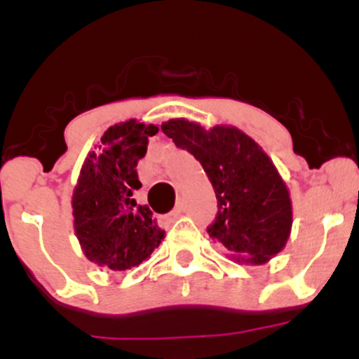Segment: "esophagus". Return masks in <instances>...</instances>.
<instances>
[{"label":"esophagus","instance_id":"34e87169","mask_svg":"<svg viewBox=\"0 0 359 359\" xmlns=\"http://www.w3.org/2000/svg\"><path fill=\"white\" fill-rule=\"evenodd\" d=\"M182 211H184V209H182V204L175 205V209H174V211H172V212H168L167 216H165V221H167V222H174L175 219H179V217L182 216Z\"/></svg>","mask_w":359,"mask_h":359}]
</instances>
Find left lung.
Listing matches in <instances>:
<instances>
[{"mask_svg": "<svg viewBox=\"0 0 359 359\" xmlns=\"http://www.w3.org/2000/svg\"><path fill=\"white\" fill-rule=\"evenodd\" d=\"M162 131L187 150L211 180L217 214L208 233L236 262L262 265L282 251L292 228L287 185L269 155L234 126L205 131L197 123L170 119Z\"/></svg>", "mask_w": 359, "mask_h": 359, "instance_id": "8db88e82", "label": "left lung"}]
</instances>
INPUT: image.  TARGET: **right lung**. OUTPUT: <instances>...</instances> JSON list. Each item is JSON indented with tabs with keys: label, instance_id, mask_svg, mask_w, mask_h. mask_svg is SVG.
<instances>
[{
	"label": "right lung",
	"instance_id": "1",
	"mask_svg": "<svg viewBox=\"0 0 359 359\" xmlns=\"http://www.w3.org/2000/svg\"><path fill=\"white\" fill-rule=\"evenodd\" d=\"M156 131L137 119L111 126L82 165L72 196L74 228L84 255L96 265L114 271L133 269L165 236L148 205L137 204L133 196L142 187L138 160Z\"/></svg>",
	"mask_w": 359,
	"mask_h": 359
}]
</instances>
